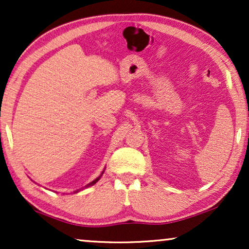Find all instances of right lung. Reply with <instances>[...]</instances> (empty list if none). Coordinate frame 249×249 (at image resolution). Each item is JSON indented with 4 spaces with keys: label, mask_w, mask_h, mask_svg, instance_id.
Here are the masks:
<instances>
[{
    "label": "right lung",
    "mask_w": 249,
    "mask_h": 249,
    "mask_svg": "<svg viewBox=\"0 0 249 249\" xmlns=\"http://www.w3.org/2000/svg\"><path fill=\"white\" fill-rule=\"evenodd\" d=\"M104 170H105V168H104ZM104 170H103V171H102V173H101V175H100V176H98L96 179H94V180H93V181H91V182H89V183H87V185H86V186H85V187H84V188H87V187H90V186H93V185H95V183H96V182L98 181V180H100V179H101V177H102V176H103V173H104ZM81 189H83V188H80V189H77V190H74V192H73V194H76V193H78V192H80V190H81Z\"/></svg>",
    "instance_id": "obj_1"
}]
</instances>
